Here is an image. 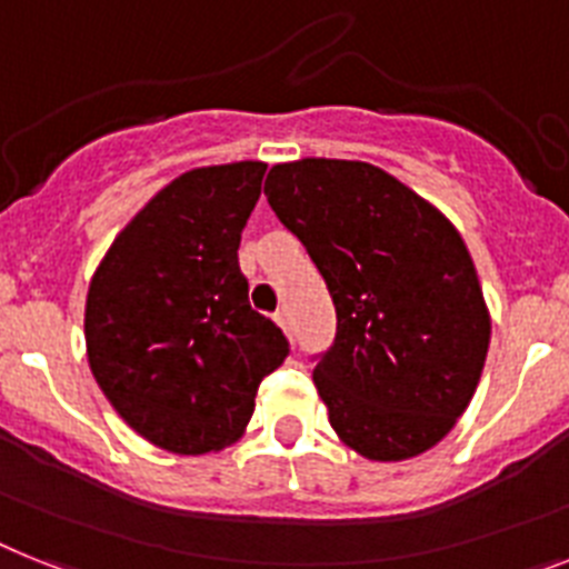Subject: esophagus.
Returning a JSON list of instances; mask_svg holds the SVG:
<instances>
[{
    "mask_svg": "<svg viewBox=\"0 0 569 569\" xmlns=\"http://www.w3.org/2000/svg\"><path fill=\"white\" fill-rule=\"evenodd\" d=\"M274 321H277V327L283 329V332H289V329H292V315H289V309H277Z\"/></svg>",
    "mask_w": 569,
    "mask_h": 569,
    "instance_id": "1",
    "label": "esophagus"
}]
</instances>
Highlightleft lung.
Returning a JSON list of instances; mask_svg holds the SVG:
<instances>
[{
    "label": "left lung",
    "instance_id": "1",
    "mask_svg": "<svg viewBox=\"0 0 569 569\" xmlns=\"http://www.w3.org/2000/svg\"><path fill=\"white\" fill-rule=\"evenodd\" d=\"M266 196L336 303V341L312 370L329 425L367 460L425 455L469 408L489 352V307L460 231L367 161L274 164Z\"/></svg>",
    "mask_w": 569,
    "mask_h": 569
}]
</instances>
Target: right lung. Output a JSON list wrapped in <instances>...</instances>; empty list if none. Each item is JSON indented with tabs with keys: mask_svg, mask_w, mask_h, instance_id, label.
I'll use <instances>...</instances> for the list:
<instances>
[{
	"mask_svg": "<svg viewBox=\"0 0 569 569\" xmlns=\"http://www.w3.org/2000/svg\"><path fill=\"white\" fill-rule=\"evenodd\" d=\"M266 164L196 167L127 222L86 295V356L118 417L173 455L231 446L289 341L248 303L237 248Z\"/></svg>",
	"mask_w": 569,
	"mask_h": 569,
	"instance_id": "obj_1",
	"label": "right lung"
}]
</instances>
